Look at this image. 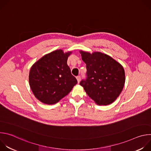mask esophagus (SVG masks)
<instances>
[{
  "label": "esophagus",
  "mask_w": 151,
  "mask_h": 151,
  "mask_svg": "<svg viewBox=\"0 0 151 151\" xmlns=\"http://www.w3.org/2000/svg\"><path fill=\"white\" fill-rule=\"evenodd\" d=\"M76 79H77V81H78V82L79 83V82H80V81H81V76H76Z\"/></svg>",
  "instance_id": "obj_1"
}]
</instances>
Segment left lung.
<instances>
[{"mask_svg": "<svg viewBox=\"0 0 151 151\" xmlns=\"http://www.w3.org/2000/svg\"><path fill=\"white\" fill-rule=\"evenodd\" d=\"M87 65V79L80 85L98 105L112 103L121 94L125 81L121 64L100 52L79 51Z\"/></svg>", "mask_w": 151, "mask_h": 151, "instance_id": "left-lung-1", "label": "left lung"}]
</instances>
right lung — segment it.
I'll return each mask as SVG.
<instances>
[{
	"label": "right lung",
	"mask_w": 151,
	"mask_h": 151,
	"mask_svg": "<svg viewBox=\"0 0 151 151\" xmlns=\"http://www.w3.org/2000/svg\"><path fill=\"white\" fill-rule=\"evenodd\" d=\"M72 51L57 50L42 57L32 66L29 85L37 99L53 104L68 95L78 83L67 64Z\"/></svg>",
	"instance_id": "obj_1"
}]
</instances>
